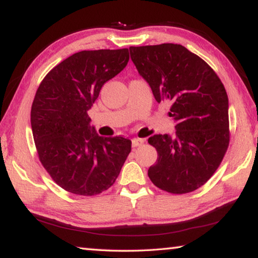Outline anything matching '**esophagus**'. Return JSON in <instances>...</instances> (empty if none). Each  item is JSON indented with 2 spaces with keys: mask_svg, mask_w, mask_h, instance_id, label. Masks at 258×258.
<instances>
[{
  "mask_svg": "<svg viewBox=\"0 0 258 258\" xmlns=\"http://www.w3.org/2000/svg\"><path fill=\"white\" fill-rule=\"evenodd\" d=\"M143 142H145V140H143V139H139V138L133 139L132 140V147L141 146V145H143Z\"/></svg>",
  "mask_w": 258,
  "mask_h": 258,
  "instance_id": "obj_1",
  "label": "esophagus"
}]
</instances>
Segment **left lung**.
Wrapping results in <instances>:
<instances>
[{"label": "left lung", "mask_w": 258, "mask_h": 258, "mask_svg": "<svg viewBox=\"0 0 258 258\" xmlns=\"http://www.w3.org/2000/svg\"><path fill=\"white\" fill-rule=\"evenodd\" d=\"M138 72L157 102H171L175 133L156 134L148 142L158 158L148 169L154 184L182 195L204 185L220 166L229 147V99L224 85L207 62L173 43L131 46Z\"/></svg>", "instance_id": "obj_1"}]
</instances>
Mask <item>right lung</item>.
<instances>
[{"label": "right lung", "mask_w": 258, "mask_h": 258, "mask_svg": "<svg viewBox=\"0 0 258 258\" xmlns=\"http://www.w3.org/2000/svg\"><path fill=\"white\" fill-rule=\"evenodd\" d=\"M128 59L127 49L77 52L51 69L36 91L30 124L38 158L71 194L89 197L109 189L131 152V140L100 137L87 115Z\"/></svg>", "instance_id": "obj_1"}]
</instances>
